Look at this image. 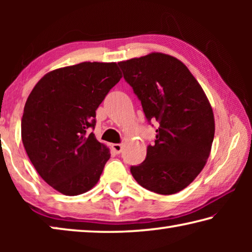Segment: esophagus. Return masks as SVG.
<instances>
[{
    "label": "esophagus",
    "mask_w": 252,
    "mask_h": 252,
    "mask_svg": "<svg viewBox=\"0 0 252 252\" xmlns=\"http://www.w3.org/2000/svg\"><path fill=\"white\" fill-rule=\"evenodd\" d=\"M122 144H119V143H113L112 146H111V149H112V151L114 153H117V155H119L122 151Z\"/></svg>",
    "instance_id": "1"
}]
</instances>
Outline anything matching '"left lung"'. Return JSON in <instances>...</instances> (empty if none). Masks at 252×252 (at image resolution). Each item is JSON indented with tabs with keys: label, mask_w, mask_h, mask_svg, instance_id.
Masks as SVG:
<instances>
[{
	"label": "left lung",
	"mask_w": 252,
	"mask_h": 252,
	"mask_svg": "<svg viewBox=\"0 0 252 252\" xmlns=\"http://www.w3.org/2000/svg\"><path fill=\"white\" fill-rule=\"evenodd\" d=\"M141 101L148 121H157L156 141L141 164L131 167L135 181L159 194H174L202 171L215 136V117L203 89L172 55L152 52L118 63Z\"/></svg>",
	"instance_id": "8db88e82"
}]
</instances>
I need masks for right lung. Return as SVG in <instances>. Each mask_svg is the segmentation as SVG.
<instances>
[{
    "instance_id": "add662e5",
    "label": "right lung",
    "mask_w": 252,
    "mask_h": 252,
    "mask_svg": "<svg viewBox=\"0 0 252 252\" xmlns=\"http://www.w3.org/2000/svg\"><path fill=\"white\" fill-rule=\"evenodd\" d=\"M122 78L116 62H82L50 71L24 106L21 135L40 177L59 192L78 195L99 181L110 150L95 139V110Z\"/></svg>"
}]
</instances>
